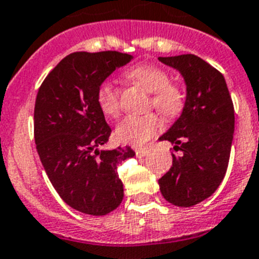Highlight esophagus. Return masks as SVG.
<instances>
[{
	"instance_id": "esophagus-1",
	"label": "esophagus",
	"mask_w": 259,
	"mask_h": 259,
	"mask_svg": "<svg viewBox=\"0 0 259 259\" xmlns=\"http://www.w3.org/2000/svg\"><path fill=\"white\" fill-rule=\"evenodd\" d=\"M147 149H136V154L138 158H142V156H146L147 155Z\"/></svg>"
}]
</instances>
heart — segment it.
<instances>
[{
	"label": "heart",
	"instance_id": "obj_1",
	"mask_svg": "<svg viewBox=\"0 0 259 259\" xmlns=\"http://www.w3.org/2000/svg\"><path fill=\"white\" fill-rule=\"evenodd\" d=\"M127 77L153 93L151 103L163 116L175 117L184 105V95L179 87L171 84L170 77L159 67L143 64L130 69ZM97 101L108 117H116L119 112V91L112 82H104L97 93ZM160 119L155 113L140 116H126L116 127V138L122 143L143 145L159 130Z\"/></svg>",
	"mask_w": 259,
	"mask_h": 259
}]
</instances>
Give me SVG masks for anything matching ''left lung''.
<instances>
[{
	"label": "left lung",
	"mask_w": 259,
	"mask_h": 259,
	"mask_svg": "<svg viewBox=\"0 0 259 259\" xmlns=\"http://www.w3.org/2000/svg\"><path fill=\"white\" fill-rule=\"evenodd\" d=\"M177 69L186 84L179 118L159 140L174 143L172 167L160 192L177 207L201 203L219 188L227 172L234 133V108L227 81L216 68L192 54L158 58Z\"/></svg>",
	"instance_id": "8db88e82"
}]
</instances>
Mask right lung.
Segmentation results:
<instances>
[{"mask_svg":"<svg viewBox=\"0 0 259 259\" xmlns=\"http://www.w3.org/2000/svg\"><path fill=\"white\" fill-rule=\"evenodd\" d=\"M132 59L133 55L117 51L73 52L47 75L36 95V151L56 192L81 213L104 216L123 199L117 167L136 153L129 146L100 149L109 141L112 129L97 93Z\"/></svg>","mask_w":259,"mask_h":259,"instance_id":"add662e5","label":"right lung"}]
</instances>
